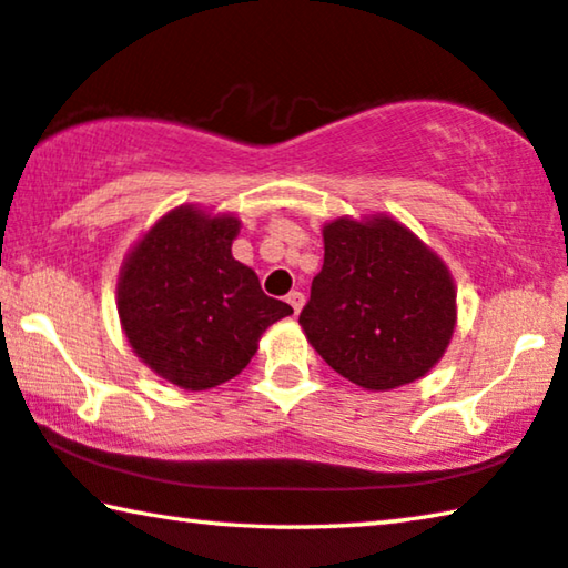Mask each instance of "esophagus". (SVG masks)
Returning a JSON list of instances; mask_svg holds the SVG:
<instances>
[{"instance_id":"34e87169","label":"esophagus","mask_w":568,"mask_h":568,"mask_svg":"<svg viewBox=\"0 0 568 568\" xmlns=\"http://www.w3.org/2000/svg\"><path fill=\"white\" fill-rule=\"evenodd\" d=\"M287 305H291V308H293V313H295V316H298V313H301V308H303V303H305V298H303V293H298V291H293V293H287Z\"/></svg>"}]
</instances>
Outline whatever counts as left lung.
Returning a JSON list of instances; mask_svg holds the SVG:
<instances>
[{
    "instance_id": "1",
    "label": "left lung",
    "mask_w": 568,
    "mask_h": 568,
    "mask_svg": "<svg viewBox=\"0 0 568 568\" xmlns=\"http://www.w3.org/2000/svg\"><path fill=\"white\" fill-rule=\"evenodd\" d=\"M323 250L298 318L323 362L366 392L429 374L457 326L445 260L389 214L326 222Z\"/></svg>"
}]
</instances>
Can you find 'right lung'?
<instances>
[{"mask_svg":"<svg viewBox=\"0 0 568 568\" xmlns=\"http://www.w3.org/2000/svg\"><path fill=\"white\" fill-rule=\"evenodd\" d=\"M242 222L182 204L125 255L115 308L125 341L151 372L186 392L235 379L263 333L293 308L267 298L255 270L232 257Z\"/></svg>","mask_w":568,"mask_h":568,"instance_id":"right-lung-1","label":"right lung"}]
</instances>
